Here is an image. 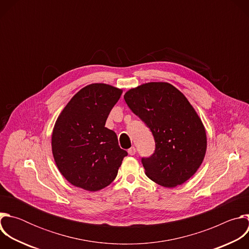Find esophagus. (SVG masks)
Masks as SVG:
<instances>
[{
  "label": "esophagus",
  "mask_w": 249,
  "mask_h": 249,
  "mask_svg": "<svg viewBox=\"0 0 249 249\" xmlns=\"http://www.w3.org/2000/svg\"><path fill=\"white\" fill-rule=\"evenodd\" d=\"M128 154L130 156H134L136 154V148L135 147H131L129 150H128Z\"/></svg>",
  "instance_id": "34e87169"
}]
</instances>
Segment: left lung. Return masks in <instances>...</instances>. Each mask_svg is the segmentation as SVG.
<instances>
[{
	"instance_id": "obj_1",
	"label": "left lung",
	"mask_w": 249,
	"mask_h": 249,
	"mask_svg": "<svg viewBox=\"0 0 249 249\" xmlns=\"http://www.w3.org/2000/svg\"><path fill=\"white\" fill-rule=\"evenodd\" d=\"M128 107L152 132L155 151L141 160L150 179L164 187L188 180L207 149L204 125L187 98L167 83H149L124 95Z\"/></svg>"
}]
</instances>
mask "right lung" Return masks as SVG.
<instances>
[{
    "mask_svg": "<svg viewBox=\"0 0 249 249\" xmlns=\"http://www.w3.org/2000/svg\"><path fill=\"white\" fill-rule=\"evenodd\" d=\"M121 94V89L108 85H89L73 96L58 117L52 153L58 169L73 185L97 191L116 177L128 153L105 122Z\"/></svg>",
    "mask_w": 249,
    "mask_h": 249,
    "instance_id": "1",
    "label": "right lung"
}]
</instances>
